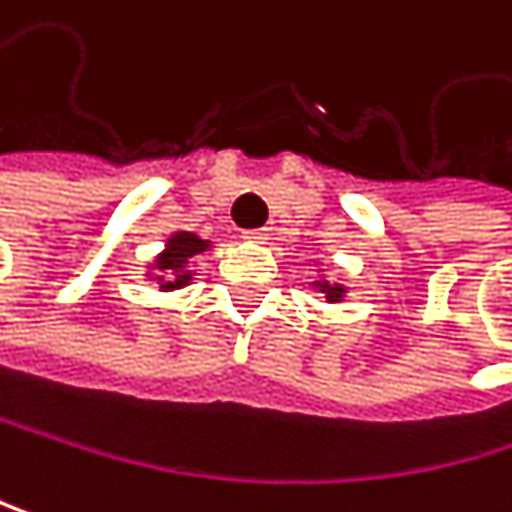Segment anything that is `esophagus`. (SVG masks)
<instances>
[{
	"label": "esophagus",
	"instance_id": "1",
	"mask_svg": "<svg viewBox=\"0 0 512 512\" xmlns=\"http://www.w3.org/2000/svg\"><path fill=\"white\" fill-rule=\"evenodd\" d=\"M245 239H248V242L264 245V242L270 239V230H267V227H261V230H248V233H245Z\"/></svg>",
	"mask_w": 512,
	"mask_h": 512
}]
</instances>
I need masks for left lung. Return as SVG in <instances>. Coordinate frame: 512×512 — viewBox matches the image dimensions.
<instances>
[{
    "mask_svg": "<svg viewBox=\"0 0 512 512\" xmlns=\"http://www.w3.org/2000/svg\"><path fill=\"white\" fill-rule=\"evenodd\" d=\"M312 285L327 297V303H342V297L348 294L345 285H330V282H324V279H318V282H312Z\"/></svg>",
    "mask_w": 512,
    "mask_h": 512,
    "instance_id": "left-lung-1",
    "label": "left lung"
}]
</instances>
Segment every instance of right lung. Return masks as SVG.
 <instances>
[{
	"mask_svg": "<svg viewBox=\"0 0 512 512\" xmlns=\"http://www.w3.org/2000/svg\"><path fill=\"white\" fill-rule=\"evenodd\" d=\"M209 248V239H200L197 233L188 230H176L167 242L164 251L155 258V264L149 270H155L161 291H179L191 282V261L197 254H203Z\"/></svg>",
	"mask_w": 512,
	"mask_h": 512,
	"instance_id": "1",
	"label": "right lung"
}]
</instances>
